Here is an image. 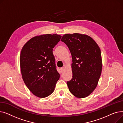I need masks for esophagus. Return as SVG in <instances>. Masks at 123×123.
I'll use <instances>...</instances> for the list:
<instances>
[{"instance_id": "obj_1", "label": "esophagus", "mask_w": 123, "mask_h": 123, "mask_svg": "<svg viewBox=\"0 0 123 123\" xmlns=\"http://www.w3.org/2000/svg\"><path fill=\"white\" fill-rule=\"evenodd\" d=\"M64 69V67H62V68H60V70H61V71L62 72H63V71Z\"/></svg>"}]
</instances>
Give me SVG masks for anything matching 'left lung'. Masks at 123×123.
<instances>
[{
    "mask_svg": "<svg viewBox=\"0 0 123 123\" xmlns=\"http://www.w3.org/2000/svg\"><path fill=\"white\" fill-rule=\"evenodd\" d=\"M72 55V79L67 82L70 92L84 98L91 94L98 85L102 69L100 47L90 36L80 33L66 34L61 40Z\"/></svg>",
    "mask_w": 123,
    "mask_h": 123,
    "instance_id": "obj_1",
    "label": "left lung"
}]
</instances>
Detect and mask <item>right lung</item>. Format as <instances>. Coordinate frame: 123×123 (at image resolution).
Segmentation results:
<instances>
[{
  "label": "right lung",
  "instance_id": "1",
  "mask_svg": "<svg viewBox=\"0 0 123 123\" xmlns=\"http://www.w3.org/2000/svg\"><path fill=\"white\" fill-rule=\"evenodd\" d=\"M61 37L58 34L36 36L21 49L20 65L22 79L32 94L39 98H45L52 93L59 79L52 50Z\"/></svg>",
  "mask_w": 123,
  "mask_h": 123
}]
</instances>
